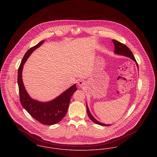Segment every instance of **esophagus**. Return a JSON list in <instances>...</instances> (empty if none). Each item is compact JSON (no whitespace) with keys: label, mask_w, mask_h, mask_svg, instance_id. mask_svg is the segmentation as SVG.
<instances>
[{"label":"esophagus","mask_w":157,"mask_h":157,"mask_svg":"<svg viewBox=\"0 0 157 157\" xmlns=\"http://www.w3.org/2000/svg\"><path fill=\"white\" fill-rule=\"evenodd\" d=\"M85 82L83 81V80H80V81H79L78 82V83H77V86L79 87H80V88H82V87H83L84 86H85Z\"/></svg>","instance_id":"1"}]
</instances>
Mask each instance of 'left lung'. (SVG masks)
Here are the masks:
<instances>
[{"label":"left lung","instance_id":"8db88e82","mask_svg":"<svg viewBox=\"0 0 157 157\" xmlns=\"http://www.w3.org/2000/svg\"><path fill=\"white\" fill-rule=\"evenodd\" d=\"M113 42L114 43V46H115L114 53H116V54H118V55H123V56H125L130 58V59H132V60H133L136 63L137 67H138V65H137V63L136 62V59L135 58V56H134L133 53L132 52V51L130 50V49L127 46H125L124 44H123V43H121L120 42H118L117 40H113ZM86 108H87V114L89 115V117L91 119V120L94 123L97 124H99V125H102V126L111 125L110 124H103V123H100L99 121H97L94 118V117L92 116V115L91 114V113H90V111L89 109L88 106H87V104H86Z\"/></svg>","mask_w":157,"mask_h":157}]
</instances>
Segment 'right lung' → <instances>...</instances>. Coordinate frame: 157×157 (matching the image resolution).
Segmentation results:
<instances>
[{
	"label": "right lung",
	"mask_w": 157,
	"mask_h": 157,
	"mask_svg": "<svg viewBox=\"0 0 157 157\" xmlns=\"http://www.w3.org/2000/svg\"><path fill=\"white\" fill-rule=\"evenodd\" d=\"M43 42L44 40L39 42L25 53L18 68L17 82L19 88L20 99L22 107L32 117L40 123L44 125H53L62 120L67 114L71 97L77 90V87L75 84H74L55 99L47 102H42L34 100L28 94L22 79L23 65L32 52L40 46Z\"/></svg>",
	"instance_id": "add662e5"
}]
</instances>
